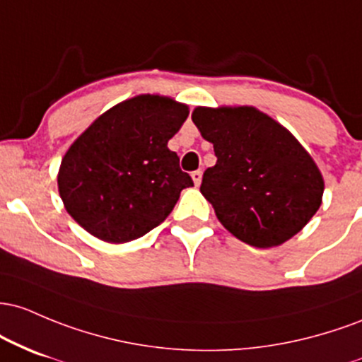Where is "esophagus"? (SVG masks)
I'll return each mask as SVG.
<instances>
[{"label": "esophagus", "instance_id": "esophagus-1", "mask_svg": "<svg viewBox=\"0 0 362 362\" xmlns=\"http://www.w3.org/2000/svg\"><path fill=\"white\" fill-rule=\"evenodd\" d=\"M192 177H193V182L197 186H200V182H202V170H193L192 173Z\"/></svg>", "mask_w": 362, "mask_h": 362}]
</instances>
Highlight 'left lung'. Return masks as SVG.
I'll return each mask as SVG.
<instances>
[{"instance_id": "left-lung-1", "label": "left lung", "mask_w": 362, "mask_h": 362, "mask_svg": "<svg viewBox=\"0 0 362 362\" xmlns=\"http://www.w3.org/2000/svg\"><path fill=\"white\" fill-rule=\"evenodd\" d=\"M192 119L217 157L200 192L229 233L272 247L310 222L322 205L323 177L286 128L255 107H197Z\"/></svg>"}]
</instances>
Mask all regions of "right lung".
<instances>
[{"mask_svg":"<svg viewBox=\"0 0 362 362\" xmlns=\"http://www.w3.org/2000/svg\"><path fill=\"white\" fill-rule=\"evenodd\" d=\"M188 107L159 95H138L97 117L61 160L58 188L68 214L107 243H128L173 212L193 186L168 141Z\"/></svg>","mask_w":362,"mask_h":362,"instance_id":"add662e5","label":"right lung"}]
</instances>
